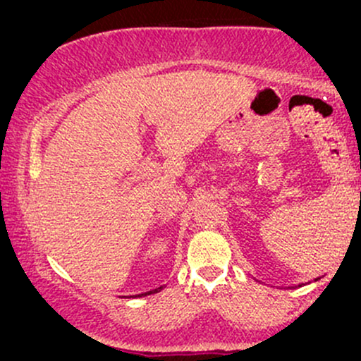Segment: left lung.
<instances>
[{
    "label": "left lung",
    "mask_w": 361,
    "mask_h": 361,
    "mask_svg": "<svg viewBox=\"0 0 361 361\" xmlns=\"http://www.w3.org/2000/svg\"><path fill=\"white\" fill-rule=\"evenodd\" d=\"M299 287H300V285H299Z\"/></svg>",
    "instance_id": "left-lung-1"
}]
</instances>
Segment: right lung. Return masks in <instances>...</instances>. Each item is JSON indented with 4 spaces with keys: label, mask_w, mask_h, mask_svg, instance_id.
I'll return each mask as SVG.
<instances>
[{
    "label": "right lung",
    "mask_w": 361,
    "mask_h": 361,
    "mask_svg": "<svg viewBox=\"0 0 361 361\" xmlns=\"http://www.w3.org/2000/svg\"><path fill=\"white\" fill-rule=\"evenodd\" d=\"M164 288V285L163 287H157V288H154V290H149V292H146V293H139V295H135V297H146V295H151V293H157V292H161V290Z\"/></svg>",
    "instance_id": "1"
}]
</instances>
